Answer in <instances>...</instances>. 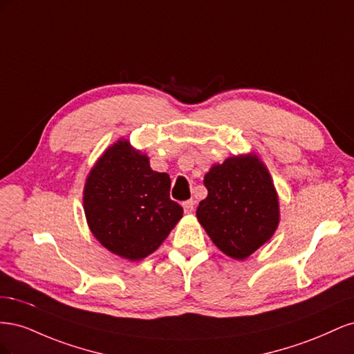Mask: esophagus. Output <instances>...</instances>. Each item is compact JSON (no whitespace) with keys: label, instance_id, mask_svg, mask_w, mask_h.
I'll return each instance as SVG.
<instances>
[{"label":"esophagus","instance_id":"obj_1","mask_svg":"<svg viewBox=\"0 0 354 354\" xmlns=\"http://www.w3.org/2000/svg\"><path fill=\"white\" fill-rule=\"evenodd\" d=\"M183 208H185V212H192L195 208V201L194 199H189V201H185L183 202Z\"/></svg>","mask_w":354,"mask_h":354}]
</instances>
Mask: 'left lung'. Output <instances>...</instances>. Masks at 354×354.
Returning <instances> with one entry per match:
<instances>
[{"label": "left lung", "mask_w": 354, "mask_h": 354, "mask_svg": "<svg viewBox=\"0 0 354 354\" xmlns=\"http://www.w3.org/2000/svg\"><path fill=\"white\" fill-rule=\"evenodd\" d=\"M203 185L208 196L199 202L196 217L224 254L243 260L272 238L279 203L269 171L255 155L214 165Z\"/></svg>", "instance_id": "1"}]
</instances>
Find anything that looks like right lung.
I'll list each match as a JSON object with an SVG mask.
<instances>
[{
  "instance_id": "obj_1",
  "label": "right lung",
  "mask_w": 354,
  "mask_h": 354,
  "mask_svg": "<svg viewBox=\"0 0 354 354\" xmlns=\"http://www.w3.org/2000/svg\"><path fill=\"white\" fill-rule=\"evenodd\" d=\"M171 180L146 155L118 142L94 165L84 190L88 226L99 242L128 260H142L164 242L183 208L169 198Z\"/></svg>"
}]
</instances>
